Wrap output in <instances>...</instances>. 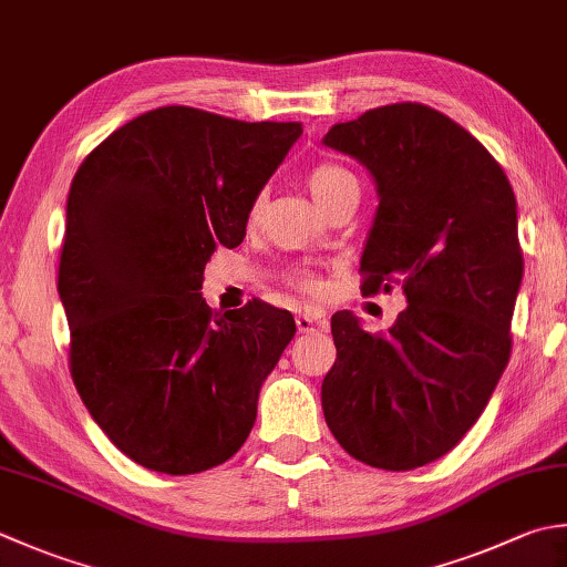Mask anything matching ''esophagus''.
Segmentation results:
<instances>
[{"mask_svg":"<svg viewBox=\"0 0 567 567\" xmlns=\"http://www.w3.org/2000/svg\"><path fill=\"white\" fill-rule=\"evenodd\" d=\"M295 321H297V331H302V334H309V331H315L317 327H319V329L324 327V321L312 317V315H297Z\"/></svg>","mask_w":567,"mask_h":567,"instance_id":"34e87169","label":"esophagus"}]
</instances>
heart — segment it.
Instances as JSON below:
<instances>
[{
  "label": "heart",
  "instance_id": "b5f03b06",
  "mask_svg": "<svg viewBox=\"0 0 567 567\" xmlns=\"http://www.w3.org/2000/svg\"><path fill=\"white\" fill-rule=\"evenodd\" d=\"M307 186H309V192H312L315 202L324 210L331 204H334L337 198H341L343 194L357 192V188H359L357 176H353L347 169V166L334 164V162H319V164H315L312 169H309V174H307ZM262 210H265V194L255 196V202L250 206V214H248L250 224H258V220L262 218ZM292 282L299 287V290H305V292H319L321 290V285H319L317 277L309 275V272H295L292 275Z\"/></svg>",
  "mask_w": 567,
  "mask_h": 567
}]
</instances>
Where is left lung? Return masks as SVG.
I'll return each mask as SVG.
<instances>
[{"instance_id": "left-lung-1", "label": "left lung", "mask_w": 567, "mask_h": 567, "mask_svg": "<svg viewBox=\"0 0 567 567\" xmlns=\"http://www.w3.org/2000/svg\"><path fill=\"white\" fill-rule=\"evenodd\" d=\"M321 142L379 188L361 292L401 285L408 299L381 334L351 312L331 317L327 425L371 467H423L467 435L512 357L524 277L514 188L480 140L420 103L373 107Z\"/></svg>"}]
</instances>
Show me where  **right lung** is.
<instances>
[{"label": "right lung", "instance_id": "right-lung-1", "mask_svg": "<svg viewBox=\"0 0 567 567\" xmlns=\"http://www.w3.org/2000/svg\"><path fill=\"white\" fill-rule=\"evenodd\" d=\"M299 135L302 122L169 105L78 166L59 265L71 375L100 430L142 467L206 472L250 435L295 319L260 299L220 315L198 290L214 250L246 238L255 196Z\"/></svg>", "mask_w": 567, "mask_h": 567}]
</instances>
